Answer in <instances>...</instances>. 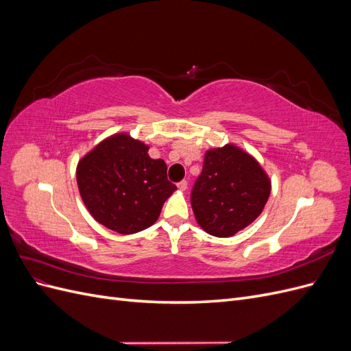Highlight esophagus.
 Instances as JSON below:
<instances>
[{"instance_id":"34e87169","label":"esophagus","mask_w":351,"mask_h":351,"mask_svg":"<svg viewBox=\"0 0 351 351\" xmlns=\"http://www.w3.org/2000/svg\"><path fill=\"white\" fill-rule=\"evenodd\" d=\"M177 187L182 190V192H186V189H187V182L186 180H183V182H180L178 184H177Z\"/></svg>"}]
</instances>
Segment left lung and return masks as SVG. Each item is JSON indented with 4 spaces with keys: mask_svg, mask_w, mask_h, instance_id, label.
Instances as JSON below:
<instances>
[{
    "mask_svg": "<svg viewBox=\"0 0 351 351\" xmlns=\"http://www.w3.org/2000/svg\"><path fill=\"white\" fill-rule=\"evenodd\" d=\"M271 195V180L250 154L236 145L209 149L192 190L197 224L208 234L231 237L256 219Z\"/></svg>",
    "mask_w": 351,
    "mask_h": 351,
    "instance_id": "1",
    "label": "left lung"
}]
</instances>
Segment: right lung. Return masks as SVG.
<instances>
[{
  "label": "right lung",
  "mask_w": 351,
  "mask_h": 351,
  "mask_svg": "<svg viewBox=\"0 0 351 351\" xmlns=\"http://www.w3.org/2000/svg\"><path fill=\"white\" fill-rule=\"evenodd\" d=\"M149 146L117 133L84 155L76 169L84 206L99 224L120 234H134L158 219L177 187L167 178V164L147 155Z\"/></svg>",
  "instance_id": "1"
}]
</instances>
